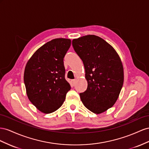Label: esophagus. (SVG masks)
Returning a JSON list of instances; mask_svg holds the SVG:
<instances>
[{"label": "esophagus", "instance_id": "1", "mask_svg": "<svg viewBox=\"0 0 149 149\" xmlns=\"http://www.w3.org/2000/svg\"><path fill=\"white\" fill-rule=\"evenodd\" d=\"M72 84H73L74 85L75 84V82H76V80L75 79H74V80H72Z\"/></svg>", "mask_w": 149, "mask_h": 149}]
</instances>
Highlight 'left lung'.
Wrapping results in <instances>:
<instances>
[{
  "instance_id": "8db88e82",
  "label": "left lung",
  "mask_w": 149,
  "mask_h": 149,
  "mask_svg": "<svg viewBox=\"0 0 149 149\" xmlns=\"http://www.w3.org/2000/svg\"><path fill=\"white\" fill-rule=\"evenodd\" d=\"M84 63L87 90L80 93L85 107L99 114L116 102L124 83V68L113 47L102 38L87 35L72 40Z\"/></svg>"
}]
</instances>
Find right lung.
I'll list each match as a JSON object with an SVG mask.
<instances>
[{
    "mask_svg": "<svg viewBox=\"0 0 149 149\" xmlns=\"http://www.w3.org/2000/svg\"><path fill=\"white\" fill-rule=\"evenodd\" d=\"M70 45L69 39L50 40L37 49L25 65L24 80L27 97L44 113L60 108L70 90L63 65V57Z\"/></svg>",
    "mask_w": 149,
    "mask_h": 149,
    "instance_id": "add662e5",
    "label": "right lung"
}]
</instances>
